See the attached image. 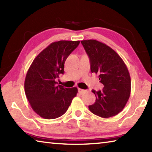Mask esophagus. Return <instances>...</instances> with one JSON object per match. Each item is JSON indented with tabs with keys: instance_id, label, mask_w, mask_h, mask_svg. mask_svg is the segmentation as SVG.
Returning <instances> with one entry per match:
<instances>
[{
	"instance_id": "1",
	"label": "esophagus",
	"mask_w": 152,
	"mask_h": 152,
	"mask_svg": "<svg viewBox=\"0 0 152 152\" xmlns=\"http://www.w3.org/2000/svg\"><path fill=\"white\" fill-rule=\"evenodd\" d=\"M78 92H79V93H80V94H82V93H84V92H85V91H84V90H83V89H81V88H78Z\"/></svg>"
}]
</instances>
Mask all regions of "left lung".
<instances>
[{
	"label": "left lung",
	"mask_w": 152,
	"mask_h": 152,
	"mask_svg": "<svg viewBox=\"0 0 152 152\" xmlns=\"http://www.w3.org/2000/svg\"><path fill=\"white\" fill-rule=\"evenodd\" d=\"M81 43L89 57L92 73L99 74L104 85L102 91H92L96 101L88 106L89 110L103 118L117 115L130 96L131 78L127 66L116 51L104 43L94 39Z\"/></svg>",
	"instance_id": "left-lung-1"
}]
</instances>
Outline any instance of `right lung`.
I'll return each mask as SVG.
<instances>
[{"label":"right lung","instance_id":"right-lung-1","mask_svg":"<svg viewBox=\"0 0 152 152\" xmlns=\"http://www.w3.org/2000/svg\"><path fill=\"white\" fill-rule=\"evenodd\" d=\"M80 41L51 43L37 55L27 71L25 92L32 109L46 119H56L65 113L78 93L76 87L58 85L56 79L64 73L65 61L78 47Z\"/></svg>","mask_w":152,"mask_h":152}]
</instances>
